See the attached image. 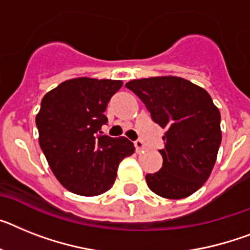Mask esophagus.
<instances>
[{"label": "esophagus", "mask_w": 250, "mask_h": 250, "mask_svg": "<svg viewBox=\"0 0 250 250\" xmlns=\"http://www.w3.org/2000/svg\"><path fill=\"white\" fill-rule=\"evenodd\" d=\"M135 147H136V152H142L144 150H146V146H145V144L142 141H136Z\"/></svg>", "instance_id": "34e87169"}]
</instances>
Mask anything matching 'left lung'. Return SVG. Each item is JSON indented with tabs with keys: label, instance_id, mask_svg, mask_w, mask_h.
<instances>
[{
	"label": "left lung",
	"instance_id": "8db88e82",
	"mask_svg": "<svg viewBox=\"0 0 250 250\" xmlns=\"http://www.w3.org/2000/svg\"><path fill=\"white\" fill-rule=\"evenodd\" d=\"M125 86L165 129L163 167L146 175L148 188L167 200L197 192L211 175L222 137L221 115L209 94L177 76L132 80Z\"/></svg>",
	"mask_w": 250,
	"mask_h": 250
}]
</instances>
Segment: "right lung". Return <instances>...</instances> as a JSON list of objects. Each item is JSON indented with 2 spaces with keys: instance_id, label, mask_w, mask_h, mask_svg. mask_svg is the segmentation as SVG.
Returning <instances> with one entry per match:
<instances>
[{
  "instance_id": "1",
  "label": "right lung",
  "mask_w": 250,
  "mask_h": 250,
  "mask_svg": "<svg viewBox=\"0 0 250 250\" xmlns=\"http://www.w3.org/2000/svg\"><path fill=\"white\" fill-rule=\"evenodd\" d=\"M123 81L77 77L48 91L37 114L39 145L50 170L67 190L93 197L114 184L118 165L135 147L100 131L108 103Z\"/></svg>"
}]
</instances>
